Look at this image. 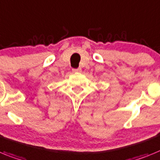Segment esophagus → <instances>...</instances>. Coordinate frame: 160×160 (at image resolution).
I'll list each match as a JSON object with an SVG mask.
<instances>
[{
  "label": "esophagus",
  "mask_w": 160,
  "mask_h": 160,
  "mask_svg": "<svg viewBox=\"0 0 160 160\" xmlns=\"http://www.w3.org/2000/svg\"><path fill=\"white\" fill-rule=\"evenodd\" d=\"M72 71H73L74 72H81V68H74V69H72Z\"/></svg>",
  "instance_id": "34e87169"
}]
</instances>
